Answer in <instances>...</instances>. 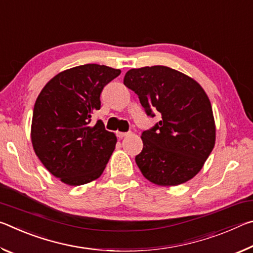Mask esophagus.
<instances>
[{"label":"esophagus","instance_id":"1","mask_svg":"<svg viewBox=\"0 0 253 253\" xmlns=\"http://www.w3.org/2000/svg\"><path fill=\"white\" fill-rule=\"evenodd\" d=\"M128 135H130V132H122V131H117V136L119 138H124V137H126Z\"/></svg>","mask_w":253,"mask_h":253}]
</instances>
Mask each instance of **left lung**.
<instances>
[{"label":"left lung","instance_id":"1","mask_svg":"<svg viewBox=\"0 0 253 253\" xmlns=\"http://www.w3.org/2000/svg\"><path fill=\"white\" fill-rule=\"evenodd\" d=\"M124 84L137 93L148 116L162 115L142 134L143 151L135 157L149 182L175 186L193 178L215 145L211 102L199 83L165 66L126 72Z\"/></svg>","mask_w":253,"mask_h":253}]
</instances>
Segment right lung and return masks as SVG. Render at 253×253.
I'll return each instance as SVG.
<instances>
[{"mask_svg": "<svg viewBox=\"0 0 253 253\" xmlns=\"http://www.w3.org/2000/svg\"><path fill=\"white\" fill-rule=\"evenodd\" d=\"M114 68L88 63L60 72L48 81L34 104L31 142L42 164L68 185L95 181L117 143L114 132L91 115L100 109L105 85L121 75Z\"/></svg>", "mask_w": 253, "mask_h": 253, "instance_id": "add662e5", "label": "right lung"}]
</instances>
